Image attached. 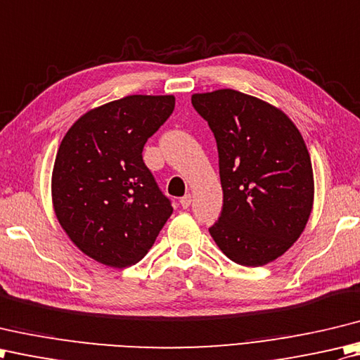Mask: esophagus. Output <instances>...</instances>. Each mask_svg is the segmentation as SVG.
<instances>
[{"mask_svg": "<svg viewBox=\"0 0 360 360\" xmlns=\"http://www.w3.org/2000/svg\"><path fill=\"white\" fill-rule=\"evenodd\" d=\"M191 202H193V199H191V194H185L180 199V205L183 208H189L191 207Z\"/></svg>", "mask_w": 360, "mask_h": 360, "instance_id": "obj_1", "label": "esophagus"}]
</instances>
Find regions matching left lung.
<instances>
[{
  "label": "left lung",
  "instance_id": "8db88e82",
  "mask_svg": "<svg viewBox=\"0 0 360 360\" xmlns=\"http://www.w3.org/2000/svg\"><path fill=\"white\" fill-rule=\"evenodd\" d=\"M216 138L224 205L210 234L240 266L281 256L309 219L314 177L303 136L281 110L236 90L193 94Z\"/></svg>",
  "mask_w": 360,
  "mask_h": 360
}]
</instances>
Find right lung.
I'll return each mask as SVG.
<instances>
[{"mask_svg":"<svg viewBox=\"0 0 360 360\" xmlns=\"http://www.w3.org/2000/svg\"><path fill=\"white\" fill-rule=\"evenodd\" d=\"M174 107V96H126L80 116L62 139L53 171L56 216L98 262H138L172 214L143 149Z\"/></svg>","mask_w":360,"mask_h":360,"instance_id":"1","label":"right lung"}]
</instances>
